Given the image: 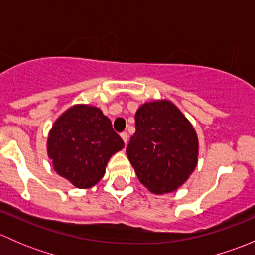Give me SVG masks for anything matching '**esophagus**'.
Masks as SVG:
<instances>
[{
	"label": "esophagus",
	"instance_id": "34e87169",
	"mask_svg": "<svg viewBox=\"0 0 255 255\" xmlns=\"http://www.w3.org/2000/svg\"><path fill=\"white\" fill-rule=\"evenodd\" d=\"M121 138H122L123 142H125L126 145H127V143H128V134H127V133H126V132L121 133Z\"/></svg>",
	"mask_w": 255,
	"mask_h": 255
}]
</instances>
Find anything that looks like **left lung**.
I'll return each mask as SVG.
<instances>
[{
  "mask_svg": "<svg viewBox=\"0 0 255 255\" xmlns=\"http://www.w3.org/2000/svg\"><path fill=\"white\" fill-rule=\"evenodd\" d=\"M126 151L149 191L169 194L179 189L196 168L199 138L173 102L155 100L143 104L135 112V133Z\"/></svg>",
  "mask_w": 255,
  "mask_h": 255,
  "instance_id": "8db88e82",
  "label": "left lung"
}]
</instances>
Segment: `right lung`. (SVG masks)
Segmentation results:
<instances>
[{"mask_svg": "<svg viewBox=\"0 0 255 255\" xmlns=\"http://www.w3.org/2000/svg\"><path fill=\"white\" fill-rule=\"evenodd\" d=\"M123 146L109 117L99 107L82 104L74 105L54 122L47 140L54 170L78 189L96 185L110 158Z\"/></svg>", "mask_w": 255, "mask_h": 255, "instance_id": "right-lung-1", "label": "right lung"}]
</instances>
